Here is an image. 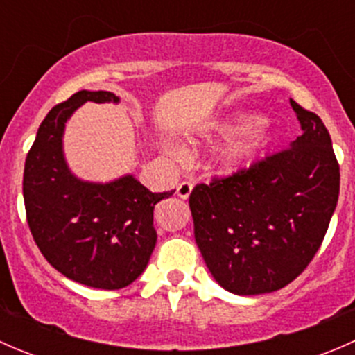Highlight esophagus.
<instances>
[{
  "mask_svg": "<svg viewBox=\"0 0 355 355\" xmlns=\"http://www.w3.org/2000/svg\"><path fill=\"white\" fill-rule=\"evenodd\" d=\"M191 192H192V184L191 182H180V184L177 185V196L180 199H187L189 196H191Z\"/></svg>",
  "mask_w": 355,
  "mask_h": 355,
  "instance_id": "esophagus-1",
  "label": "esophagus"
}]
</instances>
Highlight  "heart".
Returning a JSON list of instances; mask_svg holds the SVG:
<instances>
[{
    "label": "heart",
    "instance_id": "1",
    "mask_svg": "<svg viewBox=\"0 0 355 355\" xmlns=\"http://www.w3.org/2000/svg\"><path fill=\"white\" fill-rule=\"evenodd\" d=\"M204 139H228L227 146L216 156V166L221 173L234 175L249 166L271 141L270 127L256 113H237L218 121L204 134ZM170 155L180 156L178 144H166Z\"/></svg>",
    "mask_w": 355,
    "mask_h": 355
}]
</instances>
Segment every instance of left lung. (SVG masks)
<instances>
[{"label":"left lung","instance_id":"obj_1","mask_svg":"<svg viewBox=\"0 0 355 355\" xmlns=\"http://www.w3.org/2000/svg\"><path fill=\"white\" fill-rule=\"evenodd\" d=\"M302 134L285 151L199 184L189 206L207 270L225 290L259 295L295 280L320 249L336 207L340 168L327 127L290 99Z\"/></svg>","mask_w":355,"mask_h":355}]
</instances>
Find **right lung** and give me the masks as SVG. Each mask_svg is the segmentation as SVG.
<instances>
[{
    "label": "right lung",
    "mask_w": 355,
    "mask_h": 355,
    "mask_svg": "<svg viewBox=\"0 0 355 355\" xmlns=\"http://www.w3.org/2000/svg\"><path fill=\"white\" fill-rule=\"evenodd\" d=\"M120 103L108 91H78L46 114L25 159L24 202L35 244L77 284L118 290L144 273L156 245L155 206L175 191L151 192L134 175L87 182L71 173L63 134L84 103Z\"/></svg>",
    "instance_id": "add662e5"
}]
</instances>
